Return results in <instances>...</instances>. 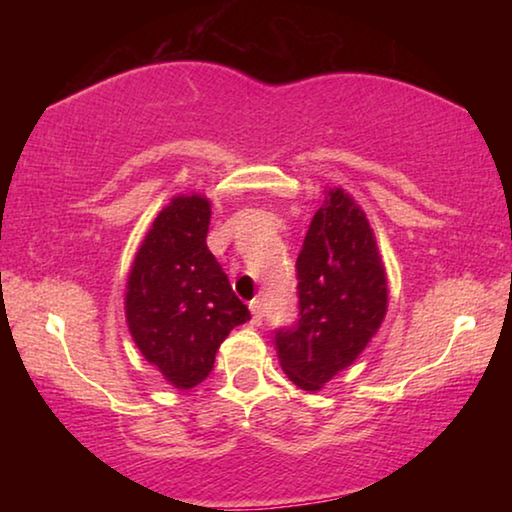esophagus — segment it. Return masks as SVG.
<instances>
[{
  "label": "esophagus",
  "mask_w": 512,
  "mask_h": 512,
  "mask_svg": "<svg viewBox=\"0 0 512 512\" xmlns=\"http://www.w3.org/2000/svg\"><path fill=\"white\" fill-rule=\"evenodd\" d=\"M248 309H250V314H253V318H250V323H253V325H262V316H264V311H262V300H259V298L250 300Z\"/></svg>",
  "instance_id": "obj_1"
}]
</instances>
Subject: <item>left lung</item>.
<instances>
[{"instance_id":"obj_1","label":"left lung","mask_w":512,"mask_h":512,"mask_svg":"<svg viewBox=\"0 0 512 512\" xmlns=\"http://www.w3.org/2000/svg\"><path fill=\"white\" fill-rule=\"evenodd\" d=\"M300 318L277 329L280 366L302 391L316 393L357 361L388 309V280L366 212L329 187L298 255Z\"/></svg>"}]
</instances>
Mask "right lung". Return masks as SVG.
<instances>
[{
  "instance_id": "add662e5",
  "label": "right lung",
  "mask_w": 512,
  "mask_h": 512,
  "mask_svg": "<svg viewBox=\"0 0 512 512\" xmlns=\"http://www.w3.org/2000/svg\"><path fill=\"white\" fill-rule=\"evenodd\" d=\"M212 205L173 196L137 248L126 282V323L142 357L178 391L201 384L219 345L250 320L228 275L207 250Z\"/></svg>"
}]
</instances>
